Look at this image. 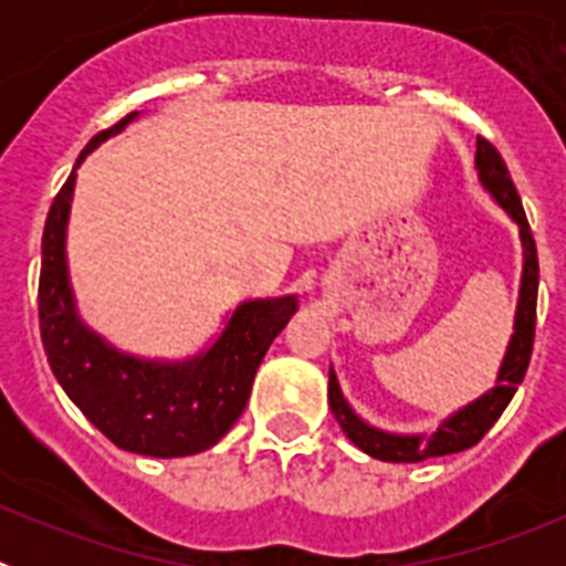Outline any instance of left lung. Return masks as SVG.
Segmentation results:
<instances>
[{
    "label": "left lung",
    "instance_id": "left-lung-1",
    "mask_svg": "<svg viewBox=\"0 0 566 566\" xmlns=\"http://www.w3.org/2000/svg\"><path fill=\"white\" fill-rule=\"evenodd\" d=\"M476 167L479 178L484 187L493 192L499 203L507 209V214L518 223L522 232V247H524V274H522V297H518V312H516V332L510 339V348L504 354L502 371H499V382L493 391L479 397L476 402L453 413L448 422H442L433 437H394V433H382L371 424H365L357 413L348 408L339 391L337 377L328 371V405H332L334 419L339 422L343 433L357 444L359 451L368 457L382 459V462H424V459L444 457V453H459L468 451L484 433L493 428L507 402L516 394L518 382L527 374L530 354H533V339H536V297H538V254H536V240L530 232L527 214H524L522 198H518L513 178L507 172V164L499 155V149L479 135L476 142Z\"/></svg>",
    "mask_w": 566,
    "mask_h": 566
}]
</instances>
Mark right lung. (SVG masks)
I'll return each mask as SVG.
<instances>
[{"mask_svg":"<svg viewBox=\"0 0 566 566\" xmlns=\"http://www.w3.org/2000/svg\"><path fill=\"white\" fill-rule=\"evenodd\" d=\"M135 113L102 133L82 149L84 155L118 133ZM76 169L50 203L42 234L39 274V332L44 354L78 411L124 451L144 457H192L212 448L238 422L252 394L260 359L283 332L297 300H254L232 314L221 339L203 357L178 365L142 363L113 352L102 337L82 326L64 266V229Z\"/></svg>","mask_w":566,"mask_h":566,"instance_id":"1","label":"right lung"}]
</instances>
